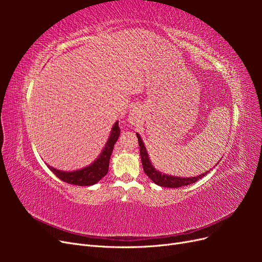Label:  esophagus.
Wrapping results in <instances>:
<instances>
[{"instance_id":"34e87169","label":"esophagus","mask_w":262,"mask_h":262,"mask_svg":"<svg viewBox=\"0 0 262 262\" xmlns=\"http://www.w3.org/2000/svg\"><path fill=\"white\" fill-rule=\"evenodd\" d=\"M141 115H142V113H141L140 108H138V107L132 108V110L129 114V123L132 125L138 124L141 120Z\"/></svg>"}]
</instances>
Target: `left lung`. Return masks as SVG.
Returning a JSON list of instances; mask_svg holds the SVG:
<instances>
[{"label":"left lung","mask_w":262,"mask_h":262,"mask_svg":"<svg viewBox=\"0 0 262 262\" xmlns=\"http://www.w3.org/2000/svg\"><path fill=\"white\" fill-rule=\"evenodd\" d=\"M137 137H138L139 145H140V155H141L142 165H143V169L146 175L148 176V178L158 186L165 187V188H179L182 186H188L201 179L209 172V171H205L204 173H201V175L195 176V177H178V176H172V175H168V173L162 172L158 169H156L154 167V165L152 164V162H150L146 147L143 143V140L141 139V136L139 133H137Z\"/></svg>","instance_id":"left-lung-1"}]
</instances>
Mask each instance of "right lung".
Listing matches in <instances>:
<instances>
[{
    "instance_id": "right-lung-1",
    "label": "right lung",
    "mask_w": 262,
    "mask_h": 262,
    "mask_svg": "<svg viewBox=\"0 0 262 262\" xmlns=\"http://www.w3.org/2000/svg\"><path fill=\"white\" fill-rule=\"evenodd\" d=\"M119 136H120V129H119L118 121L113 125L112 131L109 133V138L106 144L102 148L101 153L92 164L81 169H76L72 171L60 170L52 167V166L47 164L49 169L62 181L68 182L70 185L75 186H93L107 175L109 169V161L112 156L115 143L117 142Z\"/></svg>"
}]
</instances>
